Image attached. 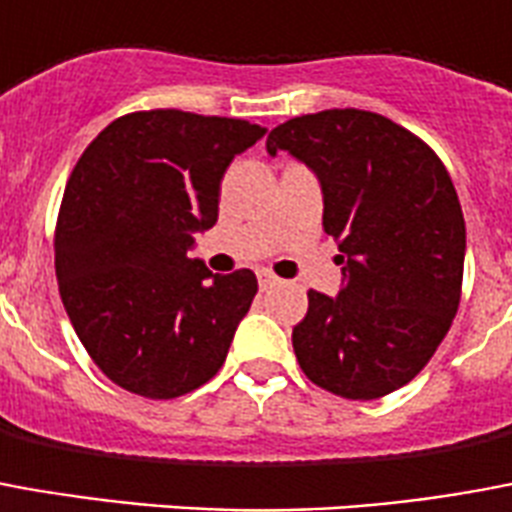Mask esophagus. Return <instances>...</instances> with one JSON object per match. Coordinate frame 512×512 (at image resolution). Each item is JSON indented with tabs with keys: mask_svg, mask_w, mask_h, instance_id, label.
<instances>
[{
	"mask_svg": "<svg viewBox=\"0 0 512 512\" xmlns=\"http://www.w3.org/2000/svg\"><path fill=\"white\" fill-rule=\"evenodd\" d=\"M257 282H260V287H263V290L279 285V279H276L271 271H266V268H260V271H257Z\"/></svg>",
	"mask_w": 512,
	"mask_h": 512,
	"instance_id": "1",
	"label": "esophagus"
}]
</instances>
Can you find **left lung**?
<instances>
[{"label": "left lung", "mask_w": 512, "mask_h": 512, "mask_svg": "<svg viewBox=\"0 0 512 512\" xmlns=\"http://www.w3.org/2000/svg\"><path fill=\"white\" fill-rule=\"evenodd\" d=\"M323 189L342 290H309L293 350L314 385L352 401L388 396L431 361L461 301L467 227L434 151L380 113H306L268 132Z\"/></svg>", "instance_id": "obj_1"}]
</instances>
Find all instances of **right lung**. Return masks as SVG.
Listing matches in <instances>:
<instances>
[{"label":"right lung","mask_w":512,"mask_h":512,"mask_svg":"<svg viewBox=\"0 0 512 512\" xmlns=\"http://www.w3.org/2000/svg\"><path fill=\"white\" fill-rule=\"evenodd\" d=\"M266 127L138 111L86 146L56 219V279L102 374L146 399H176L222 369L252 306L249 268L219 276L189 257L219 217V184Z\"/></svg>","instance_id":"1"}]
</instances>
